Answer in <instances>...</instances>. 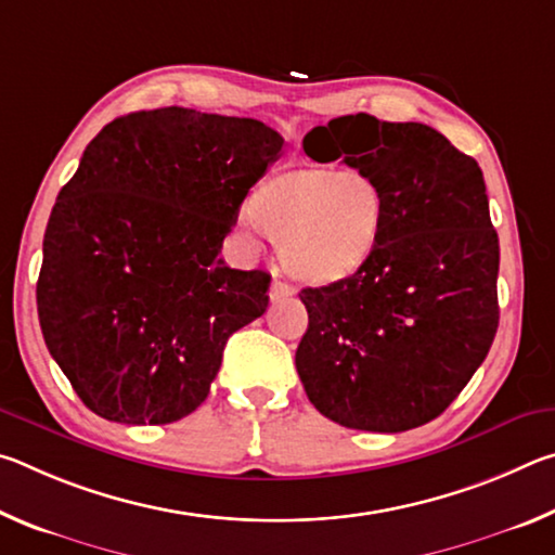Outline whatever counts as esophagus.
Segmentation results:
<instances>
[{"instance_id":"34e87169","label":"esophagus","mask_w":555,"mask_h":555,"mask_svg":"<svg viewBox=\"0 0 555 555\" xmlns=\"http://www.w3.org/2000/svg\"><path fill=\"white\" fill-rule=\"evenodd\" d=\"M294 296V286L291 284H286V281H274V284H271V288H269V298L274 300V304H279V300H286V298H291Z\"/></svg>"}]
</instances>
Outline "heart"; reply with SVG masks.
Listing matches in <instances>:
<instances>
[{
    "label": "heart",
    "instance_id": "b5f03b06",
    "mask_svg": "<svg viewBox=\"0 0 555 555\" xmlns=\"http://www.w3.org/2000/svg\"><path fill=\"white\" fill-rule=\"evenodd\" d=\"M247 215L249 228L276 244L291 276L333 286L374 259L387 237L391 208L370 173L286 166L255 185Z\"/></svg>",
    "mask_w": 555,
    "mask_h": 555
}]
</instances>
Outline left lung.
Instances as JSON below:
<instances>
[{"label":"left lung","instance_id":"obj_1","mask_svg":"<svg viewBox=\"0 0 555 555\" xmlns=\"http://www.w3.org/2000/svg\"><path fill=\"white\" fill-rule=\"evenodd\" d=\"M304 149L377 178L391 218L360 274L298 294L308 311L298 377L345 428L424 426L465 389L500 325V240L480 166L434 127L364 112L308 131Z\"/></svg>","mask_w":555,"mask_h":555}]
</instances>
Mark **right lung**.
<instances>
[{
    "mask_svg": "<svg viewBox=\"0 0 555 555\" xmlns=\"http://www.w3.org/2000/svg\"><path fill=\"white\" fill-rule=\"evenodd\" d=\"M284 137L188 107L100 131L43 234L36 306L46 347L90 411L164 426L208 399L230 335L269 306L267 271L218 257Z\"/></svg>",
    "mask_w": 555,
    "mask_h": 555,
    "instance_id": "add662e5",
    "label": "right lung"
}]
</instances>
